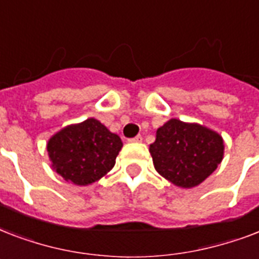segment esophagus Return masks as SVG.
I'll return each instance as SVG.
<instances>
[{
  "instance_id": "1",
  "label": "esophagus",
  "mask_w": 259,
  "mask_h": 259,
  "mask_svg": "<svg viewBox=\"0 0 259 259\" xmlns=\"http://www.w3.org/2000/svg\"><path fill=\"white\" fill-rule=\"evenodd\" d=\"M141 141H142L141 136H136L134 138H130L129 140V142H132V144H140Z\"/></svg>"
}]
</instances>
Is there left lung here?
<instances>
[{
    "label": "left lung",
    "mask_w": 259,
    "mask_h": 259,
    "mask_svg": "<svg viewBox=\"0 0 259 259\" xmlns=\"http://www.w3.org/2000/svg\"><path fill=\"white\" fill-rule=\"evenodd\" d=\"M160 175L180 188L201 184L223 160L225 142L215 130L172 118L156 132L149 146Z\"/></svg>",
    "instance_id": "left-lung-1"
}]
</instances>
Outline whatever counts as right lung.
Wrapping results in <instances>:
<instances>
[{
	"label": "right lung",
	"instance_id": "right-lung-1",
	"mask_svg": "<svg viewBox=\"0 0 259 259\" xmlns=\"http://www.w3.org/2000/svg\"><path fill=\"white\" fill-rule=\"evenodd\" d=\"M122 145L119 136L95 118H89L55 133L48 140L47 152L55 172L67 183L82 187L113 169Z\"/></svg>",
	"mask_w": 259,
	"mask_h": 259
}]
</instances>
